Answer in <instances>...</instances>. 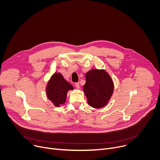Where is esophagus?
Instances as JSON below:
<instances>
[{
    "instance_id": "obj_1",
    "label": "esophagus",
    "mask_w": 160,
    "mask_h": 160,
    "mask_svg": "<svg viewBox=\"0 0 160 160\" xmlns=\"http://www.w3.org/2000/svg\"><path fill=\"white\" fill-rule=\"evenodd\" d=\"M75 86H76V87H77V88H80V83H79L78 82H77V83H75Z\"/></svg>"
}]
</instances>
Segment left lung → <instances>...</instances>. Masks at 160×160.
<instances>
[{
	"label": "left lung",
	"instance_id": "obj_1",
	"mask_svg": "<svg viewBox=\"0 0 160 160\" xmlns=\"http://www.w3.org/2000/svg\"><path fill=\"white\" fill-rule=\"evenodd\" d=\"M85 79L83 90L88 105L97 109L106 106L114 91L111 76L103 69H91L86 73Z\"/></svg>",
	"mask_w": 160,
	"mask_h": 160
}]
</instances>
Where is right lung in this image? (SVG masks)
I'll list each match as a JSON object with an SVG mask.
<instances>
[{"label":"right lung","mask_w":160,"mask_h":160,"mask_svg":"<svg viewBox=\"0 0 160 160\" xmlns=\"http://www.w3.org/2000/svg\"><path fill=\"white\" fill-rule=\"evenodd\" d=\"M46 96L56 107L66 101L68 92L73 90V85L66 81L60 72H55L48 80L45 87Z\"/></svg>","instance_id":"add662e5"}]
</instances>
